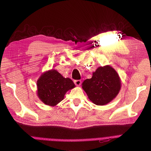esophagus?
<instances>
[{
  "label": "esophagus",
  "instance_id": "1",
  "mask_svg": "<svg viewBox=\"0 0 151 151\" xmlns=\"http://www.w3.org/2000/svg\"><path fill=\"white\" fill-rule=\"evenodd\" d=\"M74 84L77 86H80L81 84V80H75L74 81Z\"/></svg>",
  "mask_w": 151,
  "mask_h": 151
}]
</instances>
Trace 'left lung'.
I'll return each mask as SVG.
<instances>
[{
    "label": "left lung",
    "mask_w": 151,
    "mask_h": 151,
    "mask_svg": "<svg viewBox=\"0 0 151 151\" xmlns=\"http://www.w3.org/2000/svg\"><path fill=\"white\" fill-rule=\"evenodd\" d=\"M82 86L91 101L103 106L116 98L121 88V81L113 67L105 65L98 67L92 77L86 79Z\"/></svg>",
    "instance_id": "obj_1"
}]
</instances>
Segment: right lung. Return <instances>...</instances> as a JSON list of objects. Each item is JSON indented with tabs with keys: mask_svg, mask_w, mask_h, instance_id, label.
Wrapping results in <instances>:
<instances>
[{
	"mask_svg": "<svg viewBox=\"0 0 151 151\" xmlns=\"http://www.w3.org/2000/svg\"><path fill=\"white\" fill-rule=\"evenodd\" d=\"M75 86L70 79L63 77L56 70H50L44 72L37 81V95L43 103L54 106Z\"/></svg>",
	"mask_w": 151,
	"mask_h": 151,
	"instance_id": "right-lung-1",
	"label": "right lung"
}]
</instances>
